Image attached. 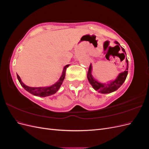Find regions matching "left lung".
Returning a JSON list of instances; mask_svg holds the SVG:
<instances>
[{
    "label": "left lung",
    "mask_w": 149,
    "mask_h": 149,
    "mask_svg": "<svg viewBox=\"0 0 149 149\" xmlns=\"http://www.w3.org/2000/svg\"><path fill=\"white\" fill-rule=\"evenodd\" d=\"M115 43L118 45H120L118 42H115ZM122 49H123V51L125 53V49L123 48H122ZM126 62H127V65L126 70L124 72H123V73H120L118 76V78H117L114 81H111L109 83H107V84L100 83L97 82V81H96L93 78L91 74L92 66H91V64H90L89 67V70L88 72V79L89 83L92 85L93 88L95 89L96 91H97L98 92L102 94L111 93L112 92L115 91L116 90H117L119 87H120V86L124 83L126 78H127V76L128 74L127 70L129 68L127 59H126Z\"/></svg>",
    "instance_id": "1"
}]
</instances>
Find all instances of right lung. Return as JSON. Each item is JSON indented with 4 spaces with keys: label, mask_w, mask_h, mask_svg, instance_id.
Listing matches in <instances>:
<instances>
[{
    "label": "right lung",
    "mask_w": 149,
    "mask_h": 149,
    "mask_svg": "<svg viewBox=\"0 0 149 149\" xmlns=\"http://www.w3.org/2000/svg\"><path fill=\"white\" fill-rule=\"evenodd\" d=\"M68 66H69V65H67L64 67L62 75L60 77V79L58 80V81H57L55 84H54L53 85L51 86H49V87L32 88V87L27 86H26L25 84H24L22 82L20 76L18 74H17V76L18 80H19V81L20 83L21 86L26 90V91H27L28 92H29L31 94H32L33 95H35V96H40V97H45V96L52 95V94L56 93L58 90L59 89L61 84L63 83V80L65 79L66 70Z\"/></svg>",
    "instance_id": "1"
}]
</instances>
